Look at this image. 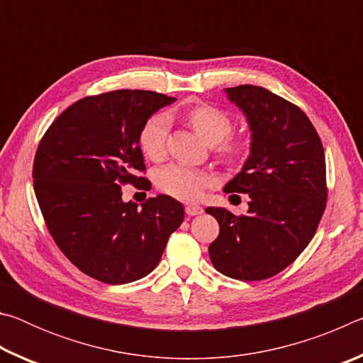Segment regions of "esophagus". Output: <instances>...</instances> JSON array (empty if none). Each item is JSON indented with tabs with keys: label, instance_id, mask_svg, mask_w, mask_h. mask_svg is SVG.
Instances as JSON below:
<instances>
[{
	"label": "esophagus",
	"instance_id": "obj_1",
	"mask_svg": "<svg viewBox=\"0 0 363 363\" xmlns=\"http://www.w3.org/2000/svg\"><path fill=\"white\" fill-rule=\"evenodd\" d=\"M186 213L189 214V216H196V214L203 213V208H201L200 205H187Z\"/></svg>",
	"mask_w": 363,
	"mask_h": 363
}]
</instances>
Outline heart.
<instances>
[{
    "label": "heart",
    "mask_w": 363,
    "mask_h": 363,
    "mask_svg": "<svg viewBox=\"0 0 363 363\" xmlns=\"http://www.w3.org/2000/svg\"><path fill=\"white\" fill-rule=\"evenodd\" d=\"M186 120L194 128V131L206 144L211 145L218 144L220 140L229 136L233 128V121L229 115L208 104L190 107L186 112ZM168 126L169 121L164 115H153L144 123L139 133V145L147 158H163L167 152ZM247 150L248 143L242 138L226 139L218 147L219 155L227 162H237ZM155 182L162 192L174 199L190 201L200 199L205 187L211 184V176L203 169L187 167L182 163H169L157 171Z\"/></svg>",
    "instance_id": "obj_1"
}]
</instances>
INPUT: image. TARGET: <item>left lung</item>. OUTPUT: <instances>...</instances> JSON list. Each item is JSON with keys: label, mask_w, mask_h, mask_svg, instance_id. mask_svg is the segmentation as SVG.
<instances>
[{"label": "left lung", "mask_w": 363, "mask_h": 363, "mask_svg": "<svg viewBox=\"0 0 363 363\" xmlns=\"http://www.w3.org/2000/svg\"><path fill=\"white\" fill-rule=\"evenodd\" d=\"M251 131L250 157L224 192L248 194V214L206 208L219 223L213 266L230 279L274 277L312 240L327 203L325 152L307 115L261 86L225 88ZM232 196V195H230Z\"/></svg>", "instance_id": "left-lung-1"}]
</instances>
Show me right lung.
I'll return each instance as SVG.
<instances>
[{"label":"right lung","instance_id":"right-lung-1","mask_svg":"<svg viewBox=\"0 0 363 363\" xmlns=\"http://www.w3.org/2000/svg\"><path fill=\"white\" fill-rule=\"evenodd\" d=\"M176 99L153 91L118 89L83 97L43 136L33 187L43 218L60 251L89 277L121 285L158 266L184 206L157 195L123 201V184L144 182L139 147L144 123Z\"/></svg>","mask_w":363,"mask_h":363}]
</instances>
